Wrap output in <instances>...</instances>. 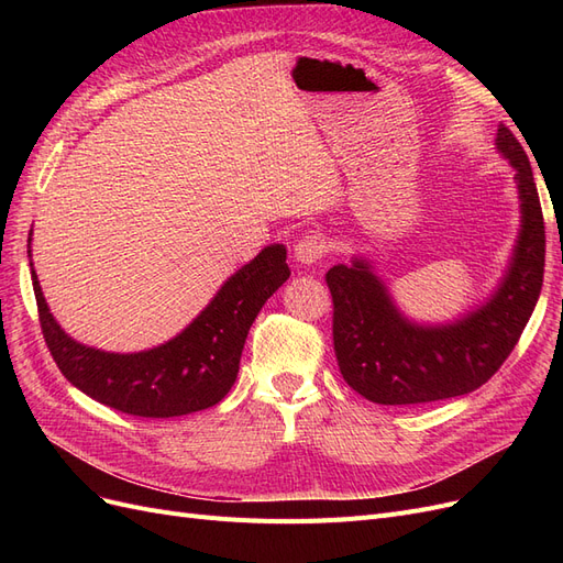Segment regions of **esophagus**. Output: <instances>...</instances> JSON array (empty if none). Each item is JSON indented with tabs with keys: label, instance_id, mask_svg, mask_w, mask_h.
Wrapping results in <instances>:
<instances>
[{
	"label": "esophagus",
	"instance_id": "34e87169",
	"mask_svg": "<svg viewBox=\"0 0 563 563\" xmlns=\"http://www.w3.org/2000/svg\"><path fill=\"white\" fill-rule=\"evenodd\" d=\"M323 255H327V244H323V240L317 234L300 236V240L294 246V258L300 265H312V263L321 261Z\"/></svg>",
	"mask_w": 563,
	"mask_h": 563
}]
</instances>
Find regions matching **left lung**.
<instances>
[{"mask_svg": "<svg viewBox=\"0 0 563 563\" xmlns=\"http://www.w3.org/2000/svg\"><path fill=\"white\" fill-rule=\"evenodd\" d=\"M496 150L515 168L521 225L512 258L486 302L446 323H420L397 308L364 255L327 272L340 373L373 404H428L482 387L515 350L536 310L544 272V223L533 168L505 124Z\"/></svg>", "mask_w": 563, "mask_h": 563, "instance_id": "left-lung-1", "label": "left lung"}]
</instances>
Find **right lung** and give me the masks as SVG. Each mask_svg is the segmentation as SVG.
Returning <instances> with one entry per match:
<instances>
[{
	"mask_svg": "<svg viewBox=\"0 0 563 563\" xmlns=\"http://www.w3.org/2000/svg\"><path fill=\"white\" fill-rule=\"evenodd\" d=\"M30 242L32 232V258ZM288 277L286 246L269 244L236 269L178 335L152 350L119 354L67 335L51 314L32 267L42 333L63 376L91 399L141 418L187 416L223 399L240 373L251 323Z\"/></svg>",
	"mask_w": 563,
	"mask_h": 563,
	"instance_id": "1",
	"label": "right lung"
}]
</instances>
